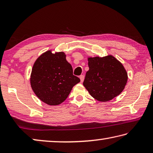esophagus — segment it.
<instances>
[{"label": "esophagus", "mask_w": 153, "mask_h": 153, "mask_svg": "<svg viewBox=\"0 0 153 153\" xmlns=\"http://www.w3.org/2000/svg\"><path fill=\"white\" fill-rule=\"evenodd\" d=\"M79 79H80V82L82 83L84 82V75H81V76H79Z\"/></svg>", "instance_id": "esophagus-1"}]
</instances>
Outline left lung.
<instances>
[{"label":"left lung","mask_w":153,"mask_h":153,"mask_svg":"<svg viewBox=\"0 0 153 153\" xmlns=\"http://www.w3.org/2000/svg\"><path fill=\"white\" fill-rule=\"evenodd\" d=\"M89 70L83 85L90 94L100 102H107L120 95L125 88L128 73L112 55L88 57Z\"/></svg>","instance_id":"8db88e82"}]
</instances>
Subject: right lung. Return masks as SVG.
<instances>
[{
	"instance_id": "obj_1",
	"label": "right lung",
	"mask_w": 153,
	"mask_h": 153,
	"mask_svg": "<svg viewBox=\"0 0 153 153\" xmlns=\"http://www.w3.org/2000/svg\"><path fill=\"white\" fill-rule=\"evenodd\" d=\"M80 82L73 75V69L63 52L44 53L33 64L31 87L40 100L51 106L64 102L73 87Z\"/></svg>"
}]
</instances>
